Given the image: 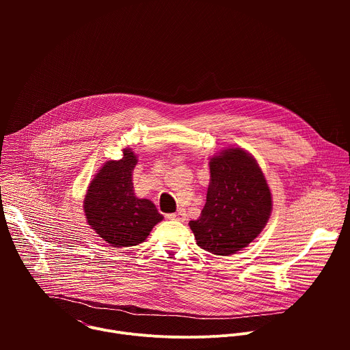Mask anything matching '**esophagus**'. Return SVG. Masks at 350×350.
<instances>
[{"label": "esophagus", "instance_id": "1", "mask_svg": "<svg viewBox=\"0 0 350 350\" xmlns=\"http://www.w3.org/2000/svg\"><path fill=\"white\" fill-rule=\"evenodd\" d=\"M166 217H167L169 220L184 221V220H185V212H184V211H178L177 213H169V215H166Z\"/></svg>", "mask_w": 350, "mask_h": 350}]
</instances>
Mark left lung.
I'll list each match as a JSON object with an SVG mask.
<instances>
[{
	"instance_id": "1",
	"label": "left lung",
	"mask_w": 350,
	"mask_h": 350,
	"mask_svg": "<svg viewBox=\"0 0 350 350\" xmlns=\"http://www.w3.org/2000/svg\"><path fill=\"white\" fill-rule=\"evenodd\" d=\"M206 204L189 221L198 246L228 256L251 243L266 227L271 192L256 159L242 148H227L209 162Z\"/></svg>"
}]
</instances>
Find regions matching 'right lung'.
<instances>
[{
    "label": "right lung",
    "instance_id": "obj_1",
    "mask_svg": "<svg viewBox=\"0 0 350 350\" xmlns=\"http://www.w3.org/2000/svg\"><path fill=\"white\" fill-rule=\"evenodd\" d=\"M138 157L123 149L120 161H108L91 180L84 198L88 226L113 247L141 243L163 220L149 199L134 193L133 170Z\"/></svg>",
    "mask_w": 350,
    "mask_h": 350
}]
</instances>
